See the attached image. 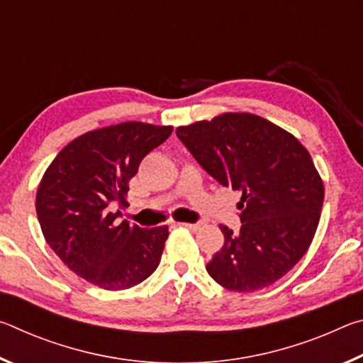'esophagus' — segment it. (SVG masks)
<instances>
[{
	"label": "esophagus",
	"mask_w": 363,
	"mask_h": 363,
	"mask_svg": "<svg viewBox=\"0 0 363 363\" xmlns=\"http://www.w3.org/2000/svg\"><path fill=\"white\" fill-rule=\"evenodd\" d=\"M181 225L187 227V229H190V230H199L201 227V224H190V223H181Z\"/></svg>",
	"instance_id": "esophagus-1"
}]
</instances>
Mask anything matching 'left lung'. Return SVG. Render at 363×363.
I'll return each instance as SVG.
<instances>
[{
    "mask_svg": "<svg viewBox=\"0 0 363 363\" xmlns=\"http://www.w3.org/2000/svg\"><path fill=\"white\" fill-rule=\"evenodd\" d=\"M177 138L223 187L240 190V232L220 224L224 245L206 270L230 291L261 290L309 250L325 187L306 147L272 121L225 112L176 128Z\"/></svg>",
    "mask_w": 363,
    "mask_h": 363,
    "instance_id": "left-lung-1",
    "label": "left lung"
}]
</instances>
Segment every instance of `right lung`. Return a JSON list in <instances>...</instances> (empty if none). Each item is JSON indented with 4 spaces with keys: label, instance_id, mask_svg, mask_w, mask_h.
I'll use <instances>...</instances> for the list:
<instances>
[{
    "label": "right lung",
    "instance_id": "right-lung-1",
    "mask_svg": "<svg viewBox=\"0 0 363 363\" xmlns=\"http://www.w3.org/2000/svg\"><path fill=\"white\" fill-rule=\"evenodd\" d=\"M173 126L123 121L88 131L52 160L36 190L45 240L72 272L104 290H126L158 267L168 225L140 229L120 223L131 177Z\"/></svg>",
    "mask_w": 363,
    "mask_h": 363
}]
</instances>
